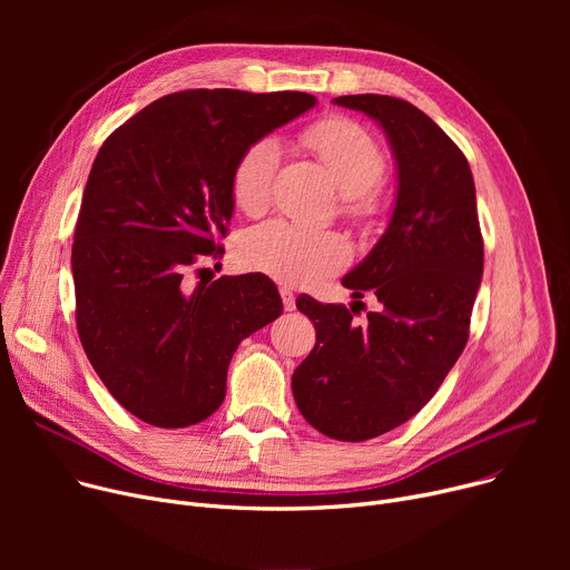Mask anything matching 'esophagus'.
<instances>
[{
  "mask_svg": "<svg viewBox=\"0 0 570 570\" xmlns=\"http://www.w3.org/2000/svg\"><path fill=\"white\" fill-rule=\"evenodd\" d=\"M279 295H282L284 309H286V312H293V309H295V293H293L288 286H282V288H279Z\"/></svg>",
  "mask_w": 570,
  "mask_h": 570,
  "instance_id": "34e87169",
  "label": "esophagus"
}]
</instances>
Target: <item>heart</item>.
Wrapping results in <instances>:
<instances>
[{
	"label": "heart",
	"mask_w": 570,
	"mask_h": 570,
	"mask_svg": "<svg viewBox=\"0 0 570 570\" xmlns=\"http://www.w3.org/2000/svg\"><path fill=\"white\" fill-rule=\"evenodd\" d=\"M303 140L344 191L346 213L372 217L379 205L374 187L385 173V157L370 131L335 115L309 125ZM277 164L279 147L269 138L252 142L239 155L230 173V196L237 209L245 215L263 213L273 196ZM239 252L256 273L293 286L316 284L348 261V245L340 233L284 219H269L252 228Z\"/></svg>",
	"instance_id": "obj_1"
}]
</instances>
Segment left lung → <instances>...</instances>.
Listing matches in <instances>:
<instances>
[{"label": "left lung", "instance_id": "1", "mask_svg": "<svg viewBox=\"0 0 570 570\" xmlns=\"http://www.w3.org/2000/svg\"><path fill=\"white\" fill-rule=\"evenodd\" d=\"M335 104L379 122L397 166L391 224L342 279L355 297L372 291L381 305L355 323L353 307L297 297L316 344L291 385L321 434L367 441L421 411L458 363L483 277V235L469 161L423 110L385 95Z\"/></svg>", "mask_w": 570, "mask_h": 570}]
</instances>
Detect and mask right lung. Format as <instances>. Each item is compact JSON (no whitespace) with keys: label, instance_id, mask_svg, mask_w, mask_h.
Masks as SVG:
<instances>
[{"label":"right lung","instance_id":"obj_1","mask_svg":"<svg viewBox=\"0 0 570 570\" xmlns=\"http://www.w3.org/2000/svg\"><path fill=\"white\" fill-rule=\"evenodd\" d=\"M314 106L305 92L185 89L101 145L73 233L76 325L108 393L142 423L177 430L213 415L239 342L282 314L261 273L196 286L187 273L224 254L239 155Z\"/></svg>","mask_w":570,"mask_h":570}]
</instances>
